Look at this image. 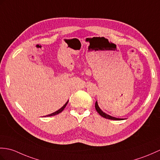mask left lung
Listing matches in <instances>:
<instances>
[{
	"mask_svg": "<svg viewBox=\"0 0 160 160\" xmlns=\"http://www.w3.org/2000/svg\"><path fill=\"white\" fill-rule=\"evenodd\" d=\"M95 109L97 110V112L101 115V116L103 118H108V119H111V120H116V121H120V120H122V118H116V117H114L112 116H110V115L106 114L105 112H103V111L99 108V107L98 106V102H95Z\"/></svg>",
	"mask_w": 160,
	"mask_h": 160,
	"instance_id": "8db88e82",
	"label": "left lung"
}]
</instances>
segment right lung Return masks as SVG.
Segmentation results:
<instances>
[{
	"instance_id": "1",
	"label": "right lung",
	"mask_w": 160,
	"mask_h": 160,
	"mask_svg": "<svg viewBox=\"0 0 160 160\" xmlns=\"http://www.w3.org/2000/svg\"><path fill=\"white\" fill-rule=\"evenodd\" d=\"M68 102H69V101L67 102H66V103H65V104L64 106H63L62 108H61L60 109L58 110L57 111H56V112H53V113H52V114H48V115H47L46 117H51V116H54V115H57V114H59V113H61V112H62V111L63 110H64L65 108L66 107L67 104H68ZM45 117H46V116H45Z\"/></svg>"
}]
</instances>
